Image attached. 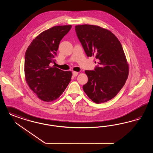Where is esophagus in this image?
I'll use <instances>...</instances> for the list:
<instances>
[{
	"label": "esophagus",
	"instance_id": "34e87169",
	"mask_svg": "<svg viewBox=\"0 0 153 153\" xmlns=\"http://www.w3.org/2000/svg\"><path fill=\"white\" fill-rule=\"evenodd\" d=\"M72 74H73L74 77H76V76H77L78 75V72H72Z\"/></svg>",
	"mask_w": 153,
	"mask_h": 153
}]
</instances>
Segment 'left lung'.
Here are the masks:
<instances>
[{"label":"left lung","mask_w":153,"mask_h":153,"mask_svg":"<svg viewBox=\"0 0 153 153\" xmlns=\"http://www.w3.org/2000/svg\"><path fill=\"white\" fill-rule=\"evenodd\" d=\"M75 31L86 55L98 61L93 71H85L88 81L84 91L97 104L107 102L120 91L128 77L122 45L111 32L97 25H76Z\"/></svg>","instance_id":"8db88e82"}]
</instances>
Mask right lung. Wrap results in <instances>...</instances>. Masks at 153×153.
Here are the masks:
<instances>
[{
    "label": "right lung",
    "mask_w": 153,
    "mask_h": 153,
    "mask_svg": "<svg viewBox=\"0 0 153 153\" xmlns=\"http://www.w3.org/2000/svg\"><path fill=\"white\" fill-rule=\"evenodd\" d=\"M72 25L55 26L33 40L25 54V80L31 90L44 101L59 98L71 80L72 72L51 66L61 39Z\"/></svg>",
    "instance_id": "1"
}]
</instances>
